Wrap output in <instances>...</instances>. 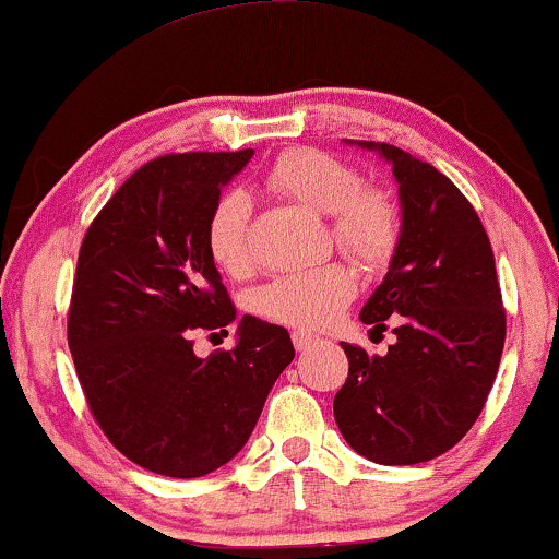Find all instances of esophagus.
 <instances>
[{"instance_id":"1","label":"esophagus","mask_w":559,"mask_h":559,"mask_svg":"<svg viewBox=\"0 0 559 559\" xmlns=\"http://www.w3.org/2000/svg\"><path fill=\"white\" fill-rule=\"evenodd\" d=\"M292 342H294V346H297V352H305V349H310V346L320 344V336H316V333H310V331L297 329V331H292Z\"/></svg>"}]
</instances>
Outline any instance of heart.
<instances>
[{
    "instance_id": "heart-1",
    "label": "heart",
    "mask_w": 559,
    "mask_h": 559,
    "mask_svg": "<svg viewBox=\"0 0 559 559\" xmlns=\"http://www.w3.org/2000/svg\"><path fill=\"white\" fill-rule=\"evenodd\" d=\"M275 194L305 204L318 215H331L333 241L376 267L386 262L400 239V210L386 191L365 189L360 173L342 159L316 150H292L275 159L267 173ZM249 217L252 199L247 191L230 189L217 197L204 226L210 258L223 273L241 275L252 265L249 252ZM357 281L346 265H331L281 275L260 288L258 307L265 318L297 329H323L342 316L355 297Z\"/></svg>"
}]
</instances>
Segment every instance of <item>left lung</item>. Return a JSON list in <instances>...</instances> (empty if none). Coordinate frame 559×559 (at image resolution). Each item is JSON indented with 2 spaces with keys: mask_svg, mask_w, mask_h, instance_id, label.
Returning <instances> with one entry per match:
<instances>
[{
  "mask_svg": "<svg viewBox=\"0 0 559 559\" xmlns=\"http://www.w3.org/2000/svg\"><path fill=\"white\" fill-rule=\"evenodd\" d=\"M400 186V239L360 320L394 323L386 355L342 344L349 376L333 400L346 444L378 465H415L457 444L484 409L504 349L489 236L444 173L378 141Z\"/></svg>",
  "mask_w": 559,
  "mask_h": 559,
  "instance_id": "1",
  "label": "left lung"
}]
</instances>
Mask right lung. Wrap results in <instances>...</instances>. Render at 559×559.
<instances>
[{
  "label": "right lung",
  "instance_id": "obj_1",
  "mask_svg": "<svg viewBox=\"0 0 559 559\" xmlns=\"http://www.w3.org/2000/svg\"><path fill=\"white\" fill-rule=\"evenodd\" d=\"M252 155L152 159L83 236L68 316L75 373L107 439L159 476L199 478L234 460L294 360L288 331L252 316L230 352L202 360L191 344V331L236 320L204 226Z\"/></svg>",
  "mask_w": 559,
  "mask_h": 559
}]
</instances>
